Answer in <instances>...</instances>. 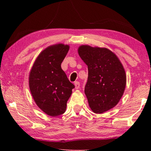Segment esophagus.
I'll use <instances>...</instances> for the list:
<instances>
[{
    "instance_id": "1",
    "label": "esophagus",
    "mask_w": 151,
    "mask_h": 151,
    "mask_svg": "<svg viewBox=\"0 0 151 151\" xmlns=\"http://www.w3.org/2000/svg\"><path fill=\"white\" fill-rule=\"evenodd\" d=\"M75 88L77 89L80 88V86H81V84H80V82H75Z\"/></svg>"
}]
</instances>
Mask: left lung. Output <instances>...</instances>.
Segmentation results:
<instances>
[{"label": "left lung", "mask_w": 151, "mask_h": 151, "mask_svg": "<svg viewBox=\"0 0 151 151\" xmlns=\"http://www.w3.org/2000/svg\"><path fill=\"white\" fill-rule=\"evenodd\" d=\"M78 52L88 65L84 92L95 114H102L119 102L126 87L127 77L117 56L106 48L81 45Z\"/></svg>", "instance_id": "1"}]
</instances>
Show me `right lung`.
<instances>
[{"label": "right lung", "instance_id": "obj_1", "mask_svg": "<svg viewBox=\"0 0 151 151\" xmlns=\"http://www.w3.org/2000/svg\"><path fill=\"white\" fill-rule=\"evenodd\" d=\"M69 49L62 43L47 47L34 63L29 75V88L37 106L52 117L65 111L67 102L75 88L61 67Z\"/></svg>", "mask_w": 151, "mask_h": 151}]
</instances>
